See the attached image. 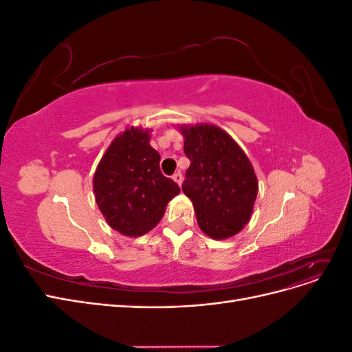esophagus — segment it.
I'll use <instances>...</instances> for the list:
<instances>
[{"instance_id": "34e87169", "label": "esophagus", "mask_w": 352, "mask_h": 352, "mask_svg": "<svg viewBox=\"0 0 352 352\" xmlns=\"http://www.w3.org/2000/svg\"><path fill=\"white\" fill-rule=\"evenodd\" d=\"M173 180H175V182L180 186V185H182V182H184V176H182V173H175L173 175Z\"/></svg>"}]
</instances>
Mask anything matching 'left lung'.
<instances>
[{
  "label": "left lung",
  "mask_w": 352,
  "mask_h": 352,
  "mask_svg": "<svg viewBox=\"0 0 352 352\" xmlns=\"http://www.w3.org/2000/svg\"><path fill=\"white\" fill-rule=\"evenodd\" d=\"M190 160L182 190L192 201L199 229L226 239L243 229L258 192L257 176L242 148L214 124L180 126Z\"/></svg>",
  "instance_id": "left-lung-1"
}]
</instances>
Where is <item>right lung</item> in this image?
I'll list each match as a JSON object with an SVG mask.
<instances>
[{
  "label": "right lung",
  "mask_w": 352,
  "mask_h": 352,
  "mask_svg": "<svg viewBox=\"0 0 352 352\" xmlns=\"http://www.w3.org/2000/svg\"><path fill=\"white\" fill-rule=\"evenodd\" d=\"M150 132L131 127L114 138L94 175V194L109 226L124 236H142L164 216L167 202L180 192L160 170Z\"/></svg>",
  "instance_id": "right-lung-1"
}]
</instances>
